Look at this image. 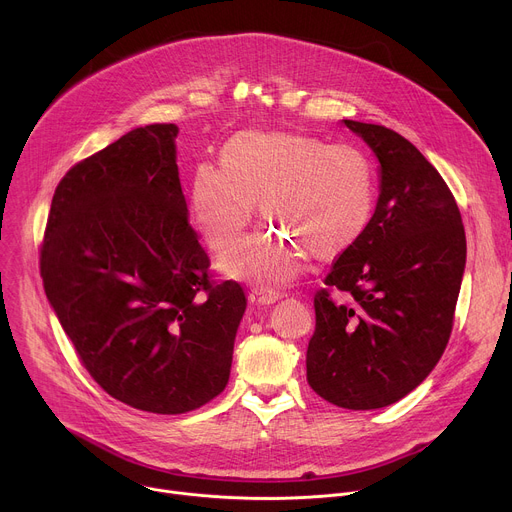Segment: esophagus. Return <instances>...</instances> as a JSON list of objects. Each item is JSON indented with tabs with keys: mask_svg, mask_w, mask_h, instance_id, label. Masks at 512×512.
<instances>
[{
	"mask_svg": "<svg viewBox=\"0 0 512 512\" xmlns=\"http://www.w3.org/2000/svg\"><path fill=\"white\" fill-rule=\"evenodd\" d=\"M249 300L255 306H271L277 302V296L273 291H265V289H251L249 291Z\"/></svg>",
	"mask_w": 512,
	"mask_h": 512,
	"instance_id": "34e87169",
	"label": "esophagus"
}]
</instances>
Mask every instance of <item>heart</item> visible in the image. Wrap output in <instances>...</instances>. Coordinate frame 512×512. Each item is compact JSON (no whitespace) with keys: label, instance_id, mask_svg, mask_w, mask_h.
<instances>
[{"label":"heart","instance_id":"obj_1","mask_svg":"<svg viewBox=\"0 0 512 512\" xmlns=\"http://www.w3.org/2000/svg\"><path fill=\"white\" fill-rule=\"evenodd\" d=\"M255 202L275 227L229 247L218 267L265 289L294 281L304 253L330 259L367 231L375 206L371 160L352 145L294 131H241L221 152V168L194 172L190 210L212 249L233 243Z\"/></svg>","mask_w":512,"mask_h":512}]
</instances>
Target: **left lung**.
Returning <instances> with one entry per match:
<instances>
[{
    "label": "left lung",
    "instance_id": "left-lung-1",
    "mask_svg": "<svg viewBox=\"0 0 512 512\" xmlns=\"http://www.w3.org/2000/svg\"><path fill=\"white\" fill-rule=\"evenodd\" d=\"M379 160V200L362 237L324 279L348 294L314 298L310 387L354 411L381 409L419 387L450 340L466 267L458 204L411 141L373 123L342 121Z\"/></svg>",
    "mask_w": 512,
    "mask_h": 512
}]
</instances>
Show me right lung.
<instances>
[{
    "label": "right lung",
    "mask_w": 512,
    "mask_h": 512,
    "mask_svg": "<svg viewBox=\"0 0 512 512\" xmlns=\"http://www.w3.org/2000/svg\"><path fill=\"white\" fill-rule=\"evenodd\" d=\"M178 125L135 127L56 186L40 257L46 298L91 377L160 415L202 407L229 383L247 298L212 283L188 223Z\"/></svg>",
    "instance_id": "add662e5"
}]
</instances>
